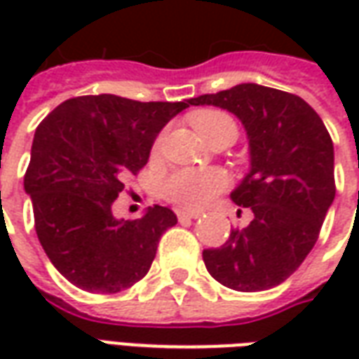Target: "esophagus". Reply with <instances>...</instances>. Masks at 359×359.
Returning <instances> with one entry per match:
<instances>
[{
	"label": "esophagus",
	"instance_id": "1",
	"mask_svg": "<svg viewBox=\"0 0 359 359\" xmlns=\"http://www.w3.org/2000/svg\"><path fill=\"white\" fill-rule=\"evenodd\" d=\"M177 217H179L180 221H187V219H198V217H202V211L179 210V211H177Z\"/></svg>",
	"mask_w": 359,
	"mask_h": 359
}]
</instances>
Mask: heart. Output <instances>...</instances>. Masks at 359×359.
<instances>
[{
	"mask_svg": "<svg viewBox=\"0 0 359 359\" xmlns=\"http://www.w3.org/2000/svg\"><path fill=\"white\" fill-rule=\"evenodd\" d=\"M192 125L205 140L223 133L236 136L234 121L223 111H200ZM226 187V175L219 169H180L167 177L163 194L169 202L182 208H200Z\"/></svg>",
	"mask_w": 359,
	"mask_h": 359,
	"instance_id": "1",
	"label": "heart"
}]
</instances>
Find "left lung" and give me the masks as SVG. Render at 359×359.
I'll use <instances>...</instances> for the list:
<instances>
[{"instance_id":"8db88e82","label":"left lung","mask_w":359,"mask_h":359,"mask_svg":"<svg viewBox=\"0 0 359 359\" xmlns=\"http://www.w3.org/2000/svg\"><path fill=\"white\" fill-rule=\"evenodd\" d=\"M190 105H215L241 118L250 144V171L231 200L254 219L233 229L203 264L221 285L241 292L267 290L298 269L334 200V149L323 121L302 97L254 82Z\"/></svg>"}]
</instances>
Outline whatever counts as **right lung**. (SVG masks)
<instances>
[{"label":"right lung","mask_w":359,"mask_h":359,"mask_svg":"<svg viewBox=\"0 0 359 359\" xmlns=\"http://www.w3.org/2000/svg\"><path fill=\"white\" fill-rule=\"evenodd\" d=\"M184 102H134L100 94L71 97L38 125L25 175L38 241L53 267L88 292L125 290L151 267L161 234L177 225L154 205L125 221L111 205L125 179L148 163L149 149Z\"/></svg>","instance_id":"1"}]
</instances>
